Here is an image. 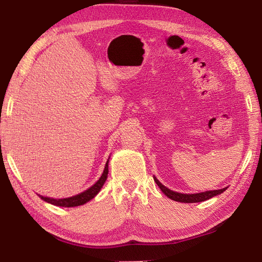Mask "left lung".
Segmentation results:
<instances>
[{"label": "left lung", "mask_w": 262, "mask_h": 262, "mask_svg": "<svg viewBox=\"0 0 262 262\" xmlns=\"http://www.w3.org/2000/svg\"><path fill=\"white\" fill-rule=\"evenodd\" d=\"M154 181L157 182V185L160 187L161 190L165 194L166 197H169L172 200H176V202H179V203H199V202H205V200L213 198L217 194H220L222 192H224L226 188L223 189H219V190H210V191H205V192H199V193H179V192H176V191H172L170 189H168L166 187H164L162 183H161L157 178L154 177Z\"/></svg>", "instance_id": "left-lung-1"}]
</instances>
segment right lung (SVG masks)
Wrapping results in <instances>:
<instances>
[{
	"label": "right lung",
	"mask_w": 262,
	"mask_h": 262,
	"mask_svg": "<svg viewBox=\"0 0 262 262\" xmlns=\"http://www.w3.org/2000/svg\"><path fill=\"white\" fill-rule=\"evenodd\" d=\"M108 162L109 161H107V163H105L103 173L101 177H100V179L96 183H94L91 188H89L88 190L76 194V196L70 197V198H64V199H53V198H48V197H43V196H39V197L49 204H53L55 206H62V207H75V206H80V205L88 203L89 200H91L92 198L96 197V194L100 191V189L102 188L103 183L105 182V180H107Z\"/></svg>",
	"instance_id": "right-lung-1"
}]
</instances>
